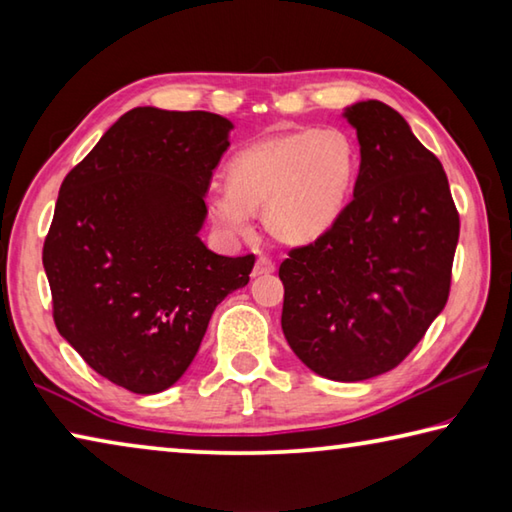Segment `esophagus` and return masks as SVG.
I'll list each match as a JSON object with an SVG mask.
<instances>
[{
	"mask_svg": "<svg viewBox=\"0 0 512 512\" xmlns=\"http://www.w3.org/2000/svg\"><path fill=\"white\" fill-rule=\"evenodd\" d=\"M275 271V264L268 257H259L255 266H253V277H262V275H271Z\"/></svg>",
	"mask_w": 512,
	"mask_h": 512,
	"instance_id": "1",
	"label": "esophagus"
}]
</instances>
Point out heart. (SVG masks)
<instances>
[{"label":"heart","instance_id":"b5f03b06","mask_svg":"<svg viewBox=\"0 0 512 512\" xmlns=\"http://www.w3.org/2000/svg\"><path fill=\"white\" fill-rule=\"evenodd\" d=\"M359 171L343 131L300 128L248 144L225 167V189L207 198V216L228 237H246L253 214L284 246L325 237L348 207Z\"/></svg>","mask_w":512,"mask_h":512}]
</instances>
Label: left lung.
Returning a JSON list of instances; mask_svg holds the SVG:
<instances>
[{
  "label": "left lung",
  "mask_w": 512,
  "mask_h": 512,
  "mask_svg": "<svg viewBox=\"0 0 512 512\" xmlns=\"http://www.w3.org/2000/svg\"><path fill=\"white\" fill-rule=\"evenodd\" d=\"M343 117L361 151L354 198L280 264L282 332L316 375L363 381L404 361L445 309L458 212L443 164L400 112L368 99Z\"/></svg>",
  "instance_id": "obj_1"
}]
</instances>
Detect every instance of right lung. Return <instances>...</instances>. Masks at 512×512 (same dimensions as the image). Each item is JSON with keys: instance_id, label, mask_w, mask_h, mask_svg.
I'll use <instances>...</instances> for the list:
<instances>
[{"instance_id": "obj_1", "label": "right lung", "mask_w": 512, "mask_h": 512, "mask_svg": "<svg viewBox=\"0 0 512 512\" xmlns=\"http://www.w3.org/2000/svg\"><path fill=\"white\" fill-rule=\"evenodd\" d=\"M232 121L133 108L67 173L42 250L63 339L126 391H167L210 318L246 287L255 257H223L201 232Z\"/></svg>"}]
</instances>
